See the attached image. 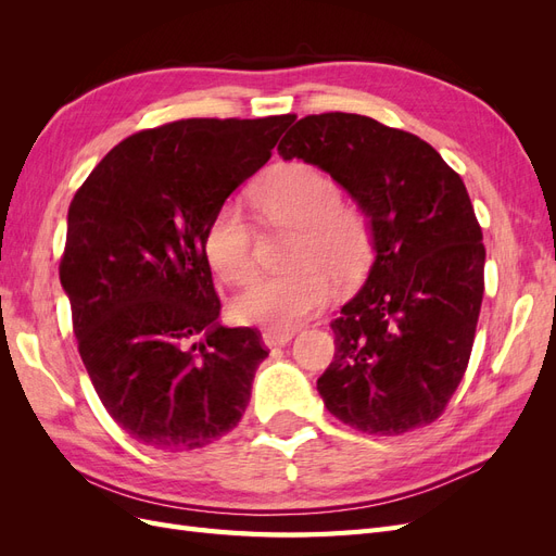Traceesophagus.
<instances>
[{
    "label": "esophagus",
    "mask_w": 556,
    "mask_h": 556,
    "mask_svg": "<svg viewBox=\"0 0 556 556\" xmlns=\"http://www.w3.org/2000/svg\"><path fill=\"white\" fill-rule=\"evenodd\" d=\"M292 339H294V331H276V329L264 331V343L268 348H282V345H288Z\"/></svg>",
    "instance_id": "obj_1"
}]
</instances>
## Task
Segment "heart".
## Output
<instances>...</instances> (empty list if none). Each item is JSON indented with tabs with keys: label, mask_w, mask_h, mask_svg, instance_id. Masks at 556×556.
<instances>
[{
	"label": "heart",
	"mask_w": 556,
	"mask_h": 556,
	"mask_svg": "<svg viewBox=\"0 0 556 556\" xmlns=\"http://www.w3.org/2000/svg\"><path fill=\"white\" fill-rule=\"evenodd\" d=\"M250 201L266 227H294L288 271L262 276L233 301L248 325L294 329L331 296L336 282H355L374 255L368 215L341 199V185L306 162H290L264 176ZM213 271L229 285H248L257 271L255 229L239 204L217 206L204 233Z\"/></svg>",
	"instance_id": "obj_1"
}]
</instances>
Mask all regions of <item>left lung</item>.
<instances>
[{
	"label": "left lung",
	"instance_id": "left-lung-1",
	"mask_svg": "<svg viewBox=\"0 0 556 556\" xmlns=\"http://www.w3.org/2000/svg\"><path fill=\"white\" fill-rule=\"evenodd\" d=\"M371 217L376 262L331 319L327 410L371 435L435 422L466 374L484 292L482 229L462 176L410 131L357 113L306 115L278 143Z\"/></svg>",
	"mask_w": 556,
	"mask_h": 556
}]
</instances>
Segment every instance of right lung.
I'll return each instance as SVG.
<instances>
[{"label": "right lung", "mask_w": 556, "mask_h": 556, "mask_svg": "<svg viewBox=\"0 0 556 556\" xmlns=\"http://www.w3.org/2000/svg\"><path fill=\"white\" fill-rule=\"evenodd\" d=\"M292 117L137 131L72 199L60 282L94 392L134 441L188 452L241 422L268 350L257 329L217 325L204 233Z\"/></svg>", "instance_id": "add662e5"}]
</instances>
